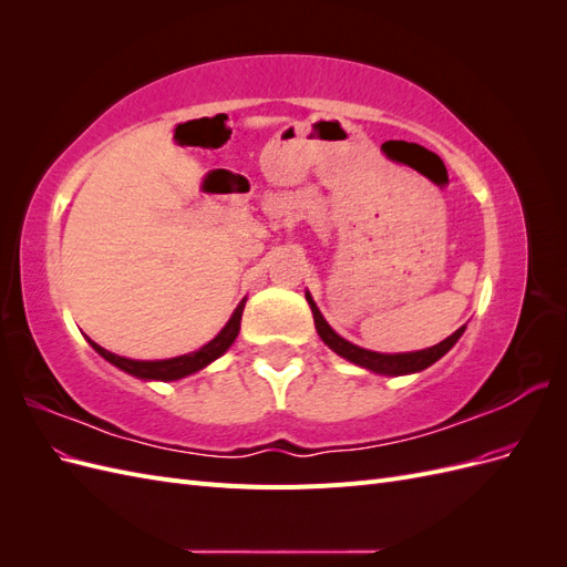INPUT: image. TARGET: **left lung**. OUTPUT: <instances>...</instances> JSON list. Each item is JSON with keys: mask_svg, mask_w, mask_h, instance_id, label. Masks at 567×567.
<instances>
[{"mask_svg": "<svg viewBox=\"0 0 567 567\" xmlns=\"http://www.w3.org/2000/svg\"><path fill=\"white\" fill-rule=\"evenodd\" d=\"M307 302H310V307H312L315 326H317V331H319V336H321V340L326 342V346H329L333 352H338L340 357L350 359V362L364 367L369 371H375V373H385V375L416 373V371L427 369L431 364H435L442 354H447L452 350L454 342L461 338V333L466 331V326H461V329L454 331L450 338H444L442 342H437V346L427 348V350L404 352V354H381V352H371V350H364V348H357V346H352V342H348L346 338H340L331 329V326L326 323V319L321 317L319 307L315 305L310 293H307Z\"/></svg>", "mask_w": 567, "mask_h": 567, "instance_id": "left-lung-1", "label": "left lung"}]
</instances>
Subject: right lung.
<instances>
[{
	"label": "right lung",
	"instance_id": "1",
	"mask_svg": "<svg viewBox=\"0 0 567 567\" xmlns=\"http://www.w3.org/2000/svg\"><path fill=\"white\" fill-rule=\"evenodd\" d=\"M244 305L246 300H241V305L236 307L231 319L227 321L225 329H221L208 346H203L200 350L192 352V354H182V357H175V359H161V362H136V359H125V357H117L109 350H104L101 346H96V342H92V348L109 359L111 364H115L117 369H123L132 375H136V379H146V381H177V379H184V375L194 373L203 367H208L210 362H215V359L219 354H225L231 342L236 340L238 336V329H241V315H244Z\"/></svg>",
	"mask_w": 567,
	"mask_h": 567
}]
</instances>
